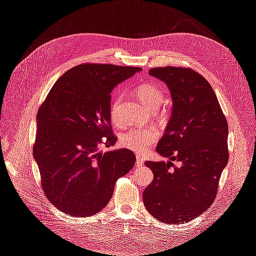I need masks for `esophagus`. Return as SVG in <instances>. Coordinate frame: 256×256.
Instances as JSON below:
<instances>
[{
    "instance_id": "esophagus-1",
    "label": "esophagus",
    "mask_w": 256,
    "mask_h": 256,
    "mask_svg": "<svg viewBox=\"0 0 256 256\" xmlns=\"http://www.w3.org/2000/svg\"><path fill=\"white\" fill-rule=\"evenodd\" d=\"M144 164V160L140 157V156H136V166H142Z\"/></svg>"
}]
</instances>
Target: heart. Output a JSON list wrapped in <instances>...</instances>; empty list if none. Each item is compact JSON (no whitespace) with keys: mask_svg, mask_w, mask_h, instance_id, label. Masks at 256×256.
Here are the masks:
<instances>
[{"mask_svg":"<svg viewBox=\"0 0 256 256\" xmlns=\"http://www.w3.org/2000/svg\"><path fill=\"white\" fill-rule=\"evenodd\" d=\"M136 97L141 100L145 106L152 110H156L162 104L164 98V94L157 85L150 82H144L138 84L136 88ZM122 102V97L120 95L115 96L110 104V120L115 125H120L122 122L120 108ZM159 138V132L154 128H143L134 127L128 129L126 132L120 136V144L124 148L132 150L134 152L141 154L156 143Z\"/></svg>","mask_w":256,"mask_h":256,"instance_id":"b5f03b06","label":"heart"}]
</instances>
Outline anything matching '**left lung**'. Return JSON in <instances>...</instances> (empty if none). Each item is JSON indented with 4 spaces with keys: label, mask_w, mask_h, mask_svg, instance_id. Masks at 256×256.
Wrapping results in <instances>:
<instances>
[{
    "label": "left lung",
    "mask_w": 256,
    "mask_h": 256,
    "mask_svg": "<svg viewBox=\"0 0 256 256\" xmlns=\"http://www.w3.org/2000/svg\"><path fill=\"white\" fill-rule=\"evenodd\" d=\"M148 74L166 84L173 108L156 148L170 160L145 162L154 180L143 192V202L161 222L186 223L214 203L228 161V120L210 84L193 69L166 66Z\"/></svg>",
    "instance_id": "obj_1"
}]
</instances>
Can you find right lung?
I'll return each instance as SVG.
<instances>
[{
  "label": "right lung",
  "mask_w": 256,
  "mask_h": 256,
  "mask_svg": "<svg viewBox=\"0 0 256 256\" xmlns=\"http://www.w3.org/2000/svg\"><path fill=\"white\" fill-rule=\"evenodd\" d=\"M141 68L81 64L54 83L37 112L33 157L46 196L72 216L97 214L109 203L114 186L136 164L132 150L99 152L113 146L111 92ZM102 137H106L104 142Z\"/></svg>",
  "instance_id": "right-lung-1"
}]
</instances>
